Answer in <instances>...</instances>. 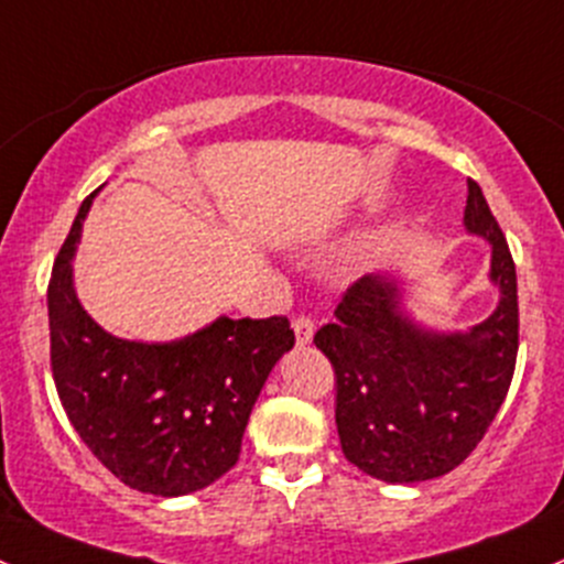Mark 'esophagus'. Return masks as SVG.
<instances>
[{"label":"esophagus","instance_id":"1","mask_svg":"<svg viewBox=\"0 0 564 564\" xmlns=\"http://www.w3.org/2000/svg\"><path fill=\"white\" fill-rule=\"evenodd\" d=\"M293 330H295V345L299 347L312 345V336H315V323H312L310 317H295Z\"/></svg>","mask_w":564,"mask_h":564}]
</instances>
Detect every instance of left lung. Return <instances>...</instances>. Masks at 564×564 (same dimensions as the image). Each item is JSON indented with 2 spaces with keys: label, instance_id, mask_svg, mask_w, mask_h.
<instances>
[{
  "label": "left lung",
  "instance_id": "left-lung-1",
  "mask_svg": "<svg viewBox=\"0 0 564 564\" xmlns=\"http://www.w3.org/2000/svg\"><path fill=\"white\" fill-rule=\"evenodd\" d=\"M464 230L491 247L499 301L467 330L410 315L397 274L358 280L315 345L336 371L341 454L386 484H417L458 467L502 408L519 352L516 265L489 203L469 182Z\"/></svg>",
  "mask_w": 564,
  "mask_h": 564
}]
</instances>
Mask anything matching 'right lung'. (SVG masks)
Wrapping results in <instances>:
<instances>
[{
  "instance_id": "add662e5",
  "label": "right lung",
  "mask_w": 564,
  "mask_h": 564,
  "mask_svg": "<svg viewBox=\"0 0 564 564\" xmlns=\"http://www.w3.org/2000/svg\"><path fill=\"white\" fill-rule=\"evenodd\" d=\"M89 195L48 284L51 369L69 423L130 489L184 497L239 462L249 412L295 345L288 317L230 321L171 341L108 334L78 301L73 260Z\"/></svg>"
}]
</instances>
